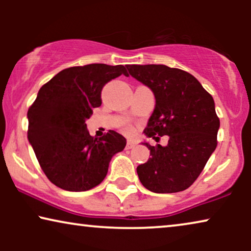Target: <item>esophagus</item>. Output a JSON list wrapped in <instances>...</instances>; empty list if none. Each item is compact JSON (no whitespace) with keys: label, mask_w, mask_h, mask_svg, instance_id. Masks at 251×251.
Wrapping results in <instances>:
<instances>
[{"label":"esophagus","mask_w":251,"mask_h":251,"mask_svg":"<svg viewBox=\"0 0 251 251\" xmlns=\"http://www.w3.org/2000/svg\"><path fill=\"white\" fill-rule=\"evenodd\" d=\"M135 145H136L135 143L128 142V143H126V150H131V149H133V147H135Z\"/></svg>","instance_id":"obj_1"}]
</instances>
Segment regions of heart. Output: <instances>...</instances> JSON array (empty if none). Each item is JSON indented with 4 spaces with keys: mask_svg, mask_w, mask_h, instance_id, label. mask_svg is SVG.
Wrapping results in <instances>:
<instances>
[{
    "mask_svg": "<svg viewBox=\"0 0 251 251\" xmlns=\"http://www.w3.org/2000/svg\"><path fill=\"white\" fill-rule=\"evenodd\" d=\"M125 131H126V133H128V135H131V133L133 132V129H132V126H126V128H125Z\"/></svg>",
    "mask_w": 251,
    "mask_h": 251,
    "instance_id": "obj_1",
    "label": "heart"
}]
</instances>
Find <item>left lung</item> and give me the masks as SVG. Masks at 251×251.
<instances>
[{
  "label": "left lung",
  "instance_id": "obj_1",
  "mask_svg": "<svg viewBox=\"0 0 251 251\" xmlns=\"http://www.w3.org/2000/svg\"><path fill=\"white\" fill-rule=\"evenodd\" d=\"M130 75L147 85L155 108L144 133L167 146H151V157L137 167L139 180L154 193L186 190L200 176L217 146L219 118L211 95L193 75L166 65H126Z\"/></svg>",
  "mask_w": 251,
  "mask_h": 251
}]
</instances>
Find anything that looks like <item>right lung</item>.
Segmentation results:
<instances>
[{"mask_svg": "<svg viewBox=\"0 0 251 251\" xmlns=\"http://www.w3.org/2000/svg\"><path fill=\"white\" fill-rule=\"evenodd\" d=\"M122 65L90 64L59 72L42 85L27 112V137L43 173L63 190H91L104 180L115 153L126 147L120 133L90 136L85 120L101 105L104 85L120 75Z\"/></svg>", "mask_w": 251, "mask_h": 251, "instance_id": "1", "label": "right lung"}]
</instances>
